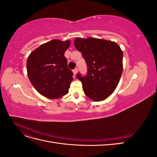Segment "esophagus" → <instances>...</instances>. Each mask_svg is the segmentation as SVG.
Instances as JSON below:
<instances>
[{
    "label": "esophagus",
    "mask_w": 157,
    "mask_h": 157,
    "mask_svg": "<svg viewBox=\"0 0 157 157\" xmlns=\"http://www.w3.org/2000/svg\"><path fill=\"white\" fill-rule=\"evenodd\" d=\"M73 73H74V75H77V73H78V69L77 68H75L74 69H73Z\"/></svg>",
    "instance_id": "34e87169"
}]
</instances>
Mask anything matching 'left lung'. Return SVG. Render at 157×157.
I'll return each mask as SVG.
<instances>
[{
  "label": "left lung",
  "mask_w": 157,
  "mask_h": 157,
  "mask_svg": "<svg viewBox=\"0 0 157 157\" xmlns=\"http://www.w3.org/2000/svg\"><path fill=\"white\" fill-rule=\"evenodd\" d=\"M75 48L82 53L87 65V74L80 73L86 96L96 101L105 99L114 92L122 73L123 52L116 42L96 38H77Z\"/></svg>",
  "instance_id": "left-lung-1"
}]
</instances>
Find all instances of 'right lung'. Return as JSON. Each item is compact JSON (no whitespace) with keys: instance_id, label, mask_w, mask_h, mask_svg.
Returning a JSON list of instances; mask_svg holds the SVG:
<instances>
[{"instance_id":"add662e5","label":"right lung","mask_w":157,"mask_h":157,"mask_svg":"<svg viewBox=\"0 0 157 157\" xmlns=\"http://www.w3.org/2000/svg\"><path fill=\"white\" fill-rule=\"evenodd\" d=\"M70 40H52L42 44L29 56L27 75L36 91L49 99H58L69 92L73 73L68 68L65 52Z\"/></svg>"}]
</instances>
